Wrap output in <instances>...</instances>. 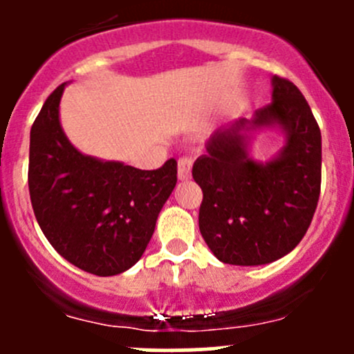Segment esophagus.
Masks as SVG:
<instances>
[{"instance_id":"34e87169","label":"esophagus","mask_w":354,"mask_h":354,"mask_svg":"<svg viewBox=\"0 0 354 354\" xmlns=\"http://www.w3.org/2000/svg\"><path fill=\"white\" fill-rule=\"evenodd\" d=\"M192 164H194V160H192V157H180L178 159V178L180 180H190L192 176Z\"/></svg>"}]
</instances>
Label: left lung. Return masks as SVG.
I'll return each instance as SVG.
<instances>
[{"mask_svg": "<svg viewBox=\"0 0 354 354\" xmlns=\"http://www.w3.org/2000/svg\"><path fill=\"white\" fill-rule=\"evenodd\" d=\"M272 85V102L257 109L252 121L214 133L192 171L203 194L200 233L214 255L231 266H262L288 255L308 231L319 203V123L292 82L276 75ZM272 122L287 130V147L277 160L255 163L239 131Z\"/></svg>", "mask_w": 354, "mask_h": 354, "instance_id": "obj_1", "label": "left lung"}]
</instances>
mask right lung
Returning a JSON list of instances; mask_svg holds the SVG:
<instances>
[{
    "label": "right lung",
    "mask_w": 354,
    "mask_h": 354,
    "mask_svg": "<svg viewBox=\"0 0 354 354\" xmlns=\"http://www.w3.org/2000/svg\"><path fill=\"white\" fill-rule=\"evenodd\" d=\"M65 84L46 99L30 130L28 194L42 233L78 269L116 276L142 257L178 180V162L144 171L80 154L59 124Z\"/></svg>",
    "instance_id": "obj_1"
}]
</instances>
